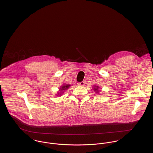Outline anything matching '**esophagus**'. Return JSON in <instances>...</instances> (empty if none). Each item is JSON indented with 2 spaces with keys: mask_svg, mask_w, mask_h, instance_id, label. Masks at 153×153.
<instances>
[{
  "mask_svg": "<svg viewBox=\"0 0 153 153\" xmlns=\"http://www.w3.org/2000/svg\"><path fill=\"white\" fill-rule=\"evenodd\" d=\"M85 84V81H82V82H81L78 83V85L79 86H81V87L84 86Z\"/></svg>",
  "mask_w": 153,
  "mask_h": 153,
  "instance_id": "1",
  "label": "esophagus"
}]
</instances>
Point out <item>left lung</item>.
Instances as JSON below:
<instances>
[{
	"label": "left lung",
	"instance_id": "obj_1",
	"mask_svg": "<svg viewBox=\"0 0 153 153\" xmlns=\"http://www.w3.org/2000/svg\"><path fill=\"white\" fill-rule=\"evenodd\" d=\"M98 87H95V86H94V88H93V89L94 90V91H95V92L96 93H99V92H100V91L98 90L99 89H98Z\"/></svg>",
	"mask_w": 153,
	"mask_h": 153
}]
</instances>
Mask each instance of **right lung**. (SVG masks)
<instances>
[{"label":"right lung","instance_id":"1","mask_svg":"<svg viewBox=\"0 0 153 153\" xmlns=\"http://www.w3.org/2000/svg\"><path fill=\"white\" fill-rule=\"evenodd\" d=\"M70 86H71V85H69V84H66V85H64L63 86H62L59 89V91H61L58 92V95H59V96H60L61 95V94H62V92H64V90L68 89Z\"/></svg>","mask_w":153,"mask_h":153}]
</instances>
